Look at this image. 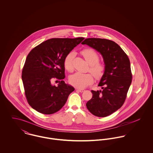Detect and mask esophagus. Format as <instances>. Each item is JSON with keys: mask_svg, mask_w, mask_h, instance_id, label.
Listing matches in <instances>:
<instances>
[{"mask_svg": "<svg viewBox=\"0 0 153 153\" xmlns=\"http://www.w3.org/2000/svg\"><path fill=\"white\" fill-rule=\"evenodd\" d=\"M76 91H78L80 92H84L85 90L84 89H79V88H78V89H76Z\"/></svg>", "mask_w": 153, "mask_h": 153, "instance_id": "34e87169", "label": "esophagus"}]
</instances>
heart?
Returning a JSON list of instances; mask_svg holds the SVG:
<instances>
[{
    "label": "heart",
    "mask_w": 153,
    "mask_h": 153,
    "mask_svg": "<svg viewBox=\"0 0 153 153\" xmlns=\"http://www.w3.org/2000/svg\"><path fill=\"white\" fill-rule=\"evenodd\" d=\"M82 55L89 64V71L97 79L101 78L105 71L104 65L98 62L99 56L98 53L92 49L87 48L81 52ZM75 56V53L71 52L66 55L64 59V66L68 71H71L73 68L72 62ZM94 81L92 75L89 73L76 72L69 76L70 83L79 88L87 87Z\"/></svg>",
    "instance_id": "heart-1"
}]
</instances>
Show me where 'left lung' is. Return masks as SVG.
<instances>
[{"label":"left lung","instance_id":"left-lung-1","mask_svg":"<svg viewBox=\"0 0 153 153\" xmlns=\"http://www.w3.org/2000/svg\"><path fill=\"white\" fill-rule=\"evenodd\" d=\"M81 44L95 49L102 56L105 71L98 84L100 91H91L88 109L99 117L108 116L123 105L132 81L129 58L115 42L105 39L87 38Z\"/></svg>","mask_w":153,"mask_h":153}]
</instances>
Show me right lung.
<instances>
[{
	"label": "right lung",
	"mask_w": 153,
	"mask_h": 153,
	"mask_svg": "<svg viewBox=\"0 0 153 153\" xmlns=\"http://www.w3.org/2000/svg\"><path fill=\"white\" fill-rule=\"evenodd\" d=\"M84 38H52L34 48L28 54L22 79L29 104L38 112L52 114L61 109L75 89L66 84L64 59ZM56 77L58 86L51 84Z\"/></svg>",
	"instance_id": "add662e5"
}]
</instances>
